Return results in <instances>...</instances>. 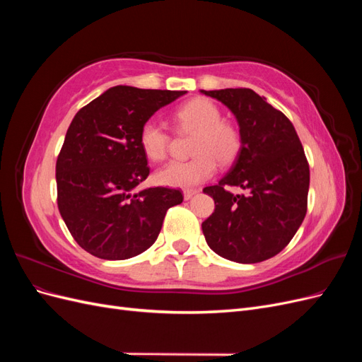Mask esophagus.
<instances>
[{
    "label": "esophagus",
    "mask_w": 362,
    "mask_h": 362,
    "mask_svg": "<svg viewBox=\"0 0 362 362\" xmlns=\"http://www.w3.org/2000/svg\"><path fill=\"white\" fill-rule=\"evenodd\" d=\"M198 193V190H194V189H190V190H184V199L185 201H189L193 194H196Z\"/></svg>",
    "instance_id": "1"
}]
</instances>
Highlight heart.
Instances as JSON below:
<instances>
[{
	"instance_id": "heart-1",
	"label": "heart",
	"mask_w": 362,
	"mask_h": 362,
	"mask_svg": "<svg viewBox=\"0 0 362 362\" xmlns=\"http://www.w3.org/2000/svg\"><path fill=\"white\" fill-rule=\"evenodd\" d=\"M173 117L180 128L196 131L192 145L194 157L187 161L168 163L156 173L160 184L181 189L194 187L213 177L217 161L226 166L240 154L242 136L238 128L222 119L221 108L206 98H194L185 103ZM139 141L149 160L166 158L170 137L157 120L149 119L141 125Z\"/></svg>"
}]
</instances>
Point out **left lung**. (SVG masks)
Here are the masks:
<instances>
[{"mask_svg": "<svg viewBox=\"0 0 362 362\" xmlns=\"http://www.w3.org/2000/svg\"><path fill=\"white\" fill-rule=\"evenodd\" d=\"M201 92L234 113L242 136L233 168L204 189L216 205L202 222L206 243L242 264L269 259L290 243L306 214L310 166L298 133L286 115L252 89ZM226 185L248 193L233 195Z\"/></svg>", "mask_w": 362, "mask_h": 362, "instance_id": "obj_1", "label": "left lung"}]
</instances>
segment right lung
Instances as JSON below:
<instances>
[{
  "label": "right lung",
  "instance_id": "add662e5",
  "mask_svg": "<svg viewBox=\"0 0 362 362\" xmlns=\"http://www.w3.org/2000/svg\"><path fill=\"white\" fill-rule=\"evenodd\" d=\"M185 90L115 86L75 115L56 164L57 205L74 240L103 259H127L154 245L182 193L136 192L148 175L140 128Z\"/></svg>",
  "mask_w": 362,
  "mask_h": 362
}]
</instances>
